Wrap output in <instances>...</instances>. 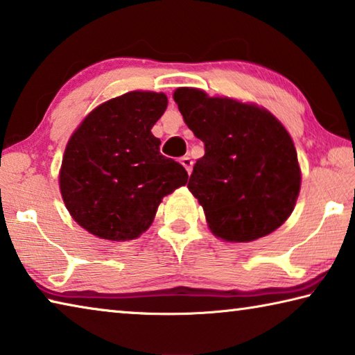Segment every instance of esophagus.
Here are the masks:
<instances>
[{
	"label": "esophagus",
	"instance_id": "obj_1",
	"mask_svg": "<svg viewBox=\"0 0 355 355\" xmlns=\"http://www.w3.org/2000/svg\"><path fill=\"white\" fill-rule=\"evenodd\" d=\"M181 164L184 165L185 170H187V173L190 174L191 173V168H193V160H191L189 155H184L182 159H181Z\"/></svg>",
	"mask_w": 355,
	"mask_h": 355
}]
</instances>
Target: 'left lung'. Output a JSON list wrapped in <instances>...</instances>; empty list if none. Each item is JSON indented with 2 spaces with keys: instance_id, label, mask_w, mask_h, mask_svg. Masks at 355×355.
<instances>
[{
  "instance_id": "1",
  "label": "left lung",
  "mask_w": 355,
  "mask_h": 355,
  "mask_svg": "<svg viewBox=\"0 0 355 355\" xmlns=\"http://www.w3.org/2000/svg\"><path fill=\"white\" fill-rule=\"evenodd\" d=\"M174 101L185 124L205 143L187 187L205 209L214 234L250 242L291 216L300 170L289 133L266 110L179 88Z\"/></svg>"
}]
</instances>
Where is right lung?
<instances>
[{
    "label": "right lung",
    "instance_id": "add662e5",
    "mask_svg": "<svg viewBox=\"0 0 355 355\" xmlns=\"http://www.w3.org/2000/svg\"><path fill=\"white\" fill-rule=\"evenodd\" d=\"M166 105L165 94L127 92L97 107L69 139L62 200L91 234L135 239L153 223L162 198L187 184L185 168L162 155L150 133Z\"/></svg>",
    "mask_w": 355,
    "mask_h": 355
}]
</instances>
